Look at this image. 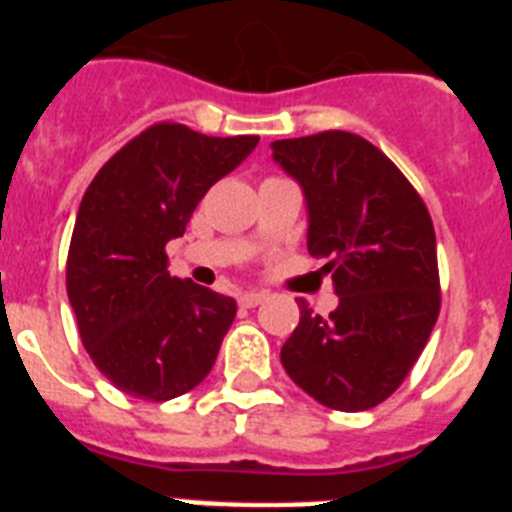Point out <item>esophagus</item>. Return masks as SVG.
Listing matches in <instances>:
<instances>
[{
  "instance_id": "34e87169",
  "label": "esophagus",
  "mask_w": 512,
  "mask_h": 512,
  "mask_svg": "<svg viewBox=\"0 0 512 512\" xmlns=\"http://www.w3.org/2000/svg\"><path fill=\"white\" fill-rule=\"evenodd\" d=\"M264 300H266V292H243V295L238 297V305L256 307V305H261Z\"/></svg>"
}]
</instances>
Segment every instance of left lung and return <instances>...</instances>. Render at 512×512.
Returning <instances> with one entry per match:
<instances>
[{"label":"left lung","instance_id":"obj_1","mask_svg":"<svg viewBox=\"0 0 512 512\" xmlns=\"http://www.w3.org/2000/svg\"><path fill=\"white\" fill-rule=\"evenodd\" d=\"M302 187L307 251L328 264L338 307L300 300L282 346L292 382L325 408L359 413L408 377L441 310L436 233L420 194L377 146L346 130L271 143Z\"/></svg>","mask_w":512,"mask_h":512}]
</instances>
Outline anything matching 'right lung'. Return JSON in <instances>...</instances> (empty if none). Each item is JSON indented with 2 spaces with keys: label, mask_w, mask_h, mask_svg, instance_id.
Wrapping results in <instances>:
<instances>
[{
  "label": "right lung",
  "mask_w": 512,
  "mask_h": 512,
  "mask_svg": "<svg viewBox=\"0 0 512 512\" xmlns=\"http://www.w3.org/2000/svg\"><path fill=\"white\" fill-rule=\"evenodd\" d=\"M259 135L212 138L158 122L99 169L76 215L66 289L81 343L125 395L166 402L210 374L235 300L171 277L166 243Z\"/></svg>",
  "instance_id": "add662e5"
}]
</instances>
